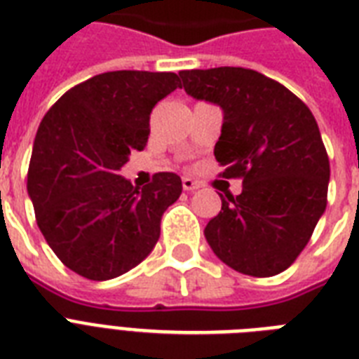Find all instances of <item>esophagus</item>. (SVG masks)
I'll use <instances>...</instances> for the list:
<instances>
[{
    "label": "esophagus",
    "mask_w": 359,
    "mask_h": 359,
    "mask_svg": "<svg viewBox=\"0 0 359 359\" xmlns=\"http://www.w3.org/2000/svg\"><path fill=\"white\" fill-rule=\"evenodd\" d=\"M199 186H201V184H199V182H196L194 179H190V177H184V179H182V188H184L186 191L197 190Z\"/></svg>",
    "instance_id": "34e87169"
}]
</instances>
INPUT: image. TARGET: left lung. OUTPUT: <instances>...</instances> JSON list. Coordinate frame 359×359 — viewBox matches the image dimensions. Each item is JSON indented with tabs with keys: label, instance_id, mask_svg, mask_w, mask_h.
<instances>
[{
	"label": "left lung",
	"instance_id": "obj_1",
	"mask_svg": "<svg viewBox=\"0 0 359 359\" xmlns=\"http://www.w3.org/2000/svg\"><path fill=\"white\" fill-rule=\"evenodd\" d=\"M184 91L224 109L214 156L240 196L222 197L205 227L218 259L268 278L296 261L328 203L330 160L306 104L279 81L242 67L182 70ZM180 86V87H182Z\"/></svg>",
	"mask_w": 359,
	"mask_h": 359
}]
</instances>
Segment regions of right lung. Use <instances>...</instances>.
Instances as JSON below:
<instances>
[{"label":"right lung","instance_id":"obj_1","mask_svg":"<svg viewBox=\"0 0 359 359\" xmlns=\"http://www.w3.org/2000/svg\"><path fill=\"white\" fill-rule=\"evenodd\" d=\"M180 87L175 72L115 70L65 93L36 130L29 194L39 229L59 261L93 281L137 266L160 238V219L182 194L175 173L134 188L119 171L143 151L152 108Z\"/></svg>","mask_w":359,"mask_h":359}]
</instances>
